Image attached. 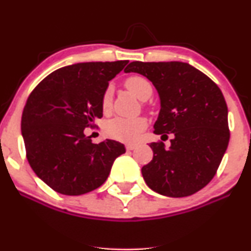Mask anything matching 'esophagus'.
I'll use <instances>...</instances> for the list:
<instances>
[{"label": "esophagus", "instance_id": "1", "mask_svg": "<svg viewBox=\"0 0 251 251\" xmlns=\"http://www.w3.org/2000/svg\"><path fill=\"white\" fill-rule=\"evenodd\" d=\"M135 148H137L135 144H127V145H126V150H127V151H132V150H134Z\"/></svg>", "mask_w": 251, "mask_h": 251}]
</instances>
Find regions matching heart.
I'll return each instance as SVG.
<instances>
[{
  "label": "heart",
  "mask_w": 251,
  "mask_h": 251,
  "mask_svg": "<svg viewBox=\"0 0 251 251\" xmlns=\"http://www.w3.org/2000/svg\"><path fill=\"white\" fill-rule=\"evenodd\" d=\"M125 87L135 98L142 101L148 100L152 96L151 82L146 77L140 75H132L125 80ZM112 88L107 87L101 98V107L103 112H108L112 105ZM146 127V122L143 118L126 119V118H114L108 120L105 125V132L108 137L120 142H133L138 135Z\"/></svg>",
  "instance_id": "heart-1"
}]
</instances>
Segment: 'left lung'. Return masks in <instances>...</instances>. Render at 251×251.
Listing matches in <instances>:
<instances>
[{
	"mask_svg": "<svg viewBox=\"0 0 251 251\" xmlns=\"http://www.w3.org/2000/svg\"><path fill=\"white\" fill-rule=\"evenodd\" d=\"M125 72L142 74L153 83L160 99L154 133H174L168 150L162 142L150 144L153 158L142 169L146 184L168 197L196 194L214 178L229 144L221 89L185 62L133 61Z\"/></svg>",
	"mask_w": 251,
	"mask_h": 251,
	"instance_id": "8db88e82",
	"label": "left lung"
}]
</instances>
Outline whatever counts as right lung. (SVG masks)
I'll return each instance as SVG.
<instances>
[{
	"label": "right lung",
	"mask_w": 251,
	"mask_h": 251,
	"mask_svg": "<svg viewBox=\"0 0 251 251\" xmlns=\"http://www.w3.org/2000/svg\"><path fill=\"white\" fill-rule=\"evenodd\" d=\"M127 60L81 62L59 68L34 88L24 108L22 137L29 165L59 194L79 196L107 179L116 158L125 153L116 140L93 144L83 129L102 117L105 89Z\"/></svg>",
	"instance_id": "add662e5"
}]
</instances>
